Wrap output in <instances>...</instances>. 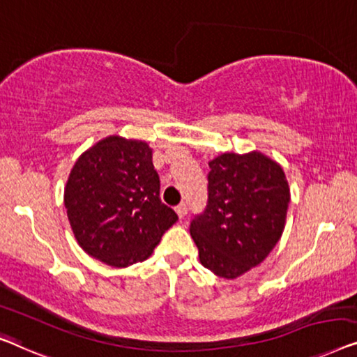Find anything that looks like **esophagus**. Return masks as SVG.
I'll return each instance as SVG.
<instances>
[{
	"mask_svg": "<svg viewBox=\"0 0 357 357\" xmlns=\"http://www.w3.org/2000/svg\"><path fill=\"white\" fill-rule=\"evenodd\" d=\"M175 213H177V215L180 217V219H183V217L187 215V213H188V208H187V204H185V203L178 204L177 208H175Z\"/></svg>",
	"mask_w": 357,
	"mask_h": 357,
	"instance_id": "34e87169",
	"label": "esophagus"
}]
</instances>
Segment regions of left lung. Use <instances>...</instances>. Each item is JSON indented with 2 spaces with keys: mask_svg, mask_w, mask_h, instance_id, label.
Instances as JSON below:
<instances>
[{
  "mask_svg": "<svg viewBox=\"0 0 357 357\" xmlns=\"http://www.w3.org/2000/svg\"><path fill=\"white\" fill-rule=\"evenodd\" d=\"M208 204L190 234L199 261L236 278L266 259L285 229L290 188L280 164L259 151L224 153L209 162Z\"/></svg>",
  "mask_w": 357,
  "mask_h": 357,
  "instance_id": "1",
  "label": "left lung"
}]
</instances>
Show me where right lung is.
I'll use <instances>...</instances> for the list:
<instances>
[{"label":"right lung","mask_w":357,"mask_h":357,"mask_svg":"<svg viewBox=\"0 0 357 357\" xmlns=\"http://www.w3.org/2000/svg\"><path fill=\"white\" fill-rule=\"evenodd\" d=\"M148 143L111 135L77 159L64 190L72 231L86 255L112 267L142 262L178 220L159 198Z\"/></svg>","instance_id":"right-lung-1"}]
</instances>
